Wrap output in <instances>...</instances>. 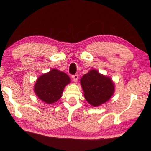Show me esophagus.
Segmentation results:
<instances>
[{
  "label": "esophagus",
  "mask_w": 151,
  "mask_h": 151,
  "mask_svg": "<svg viewBox=\"0 0 151 151\" xmlns=\"http://www.w3.org/2000/svg\"><path fill=\"white\" fill-rule=\"evenodd\" d=\"M72 78H73V80L75 81V82H76L78 81V75H73V76H72Z\"/></svg>",
  "instance_id": "34e87169"
}]
</instances>
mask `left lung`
<instances>
[{
	"label": "left lung",
	"mask_w": 151,
	"mask_h": 151,
	"mask_svg": "<svg viewBox=\"0 0 151 151\" xmlns=\"http://www.w3.org/2000/svg\"><path fill=\"white\" fill-rule=\"evenodd\" d=\"M81 84L86 100L91 105L98 106L106 103L114 91V84L109 77L91 70L83 76Z\"/></svg>",
	"instance_id": "8db88e82"
}]
</instances>
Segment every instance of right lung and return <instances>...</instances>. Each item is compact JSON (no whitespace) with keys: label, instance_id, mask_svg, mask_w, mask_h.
Listing matches in <instances>:
<instances>
[{"label":"right lung","instance_id":"add662e5","mask_svg":"<svg viewBox=\"0 0 151 151\" xmlns=\"http://www.w3.org/2000/svg\"><path fill=\"white\" fill-rule=\"evenodd\" d=\"M70 82V77L65 73L52 69L38 78L35 92L40 100L51 104L60 99L65 86Z\"/></svg>","mask_w":151,"mask_h":151}]
</instances>
